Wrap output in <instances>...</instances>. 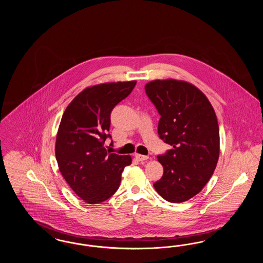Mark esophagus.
Returning a JSON list of instances; mask_svg holds the SVG:
<instances>
[{
  "instance_id": "1",
  "label": "esophagus",
  "mask_w": 263,
  "mask_h": 263,
  "mask_svg": "<svg viewBox=\"0 0 263 263\" xmlns=\"http://www.w3.org/2000/svg\"><path fill=\"white\" fill-rule=\"evenodd\" d=\"M135 158L137 159L138 161L142 162V161H146L149 159L148 156H143V155H140V154H135Z\"/></svg>"
}]
</instances>
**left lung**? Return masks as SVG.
Returning a JSON list of instances; mask_svg holds the SVG:
<instances>
[{"label": "left lung", "mask_w": 263, "mask_h": 263, "mask_svg": "<svg viewBox=\"0 0 263 263\" xmlns=\"http://www.w3.org/2000/svg\"><path fill=\"white\" fill-rule=\"evenodd\" d=\"M145 90L161 115L158 134L173 147L158 156L163 175L154 187L168 202L189 200L209 181L219 160L215 110L200 89L185 81L155 80Z\"/></svg>", "instance_id": "8db88e82"}]
</instances>
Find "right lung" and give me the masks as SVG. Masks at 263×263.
Instances as JSON below:
<instances>
[{
  "mask_svg": "<svg viewBox=\"0 0 263 263\" xmlns=\"http://www.w3.org/2000/svg\"><path fill=\"white\" fill-rule=\"evenodd\" d=\"M136 81L104 83L83 89L63 113L55 155L69 186L86 203L107 200L120 185L129 155L108 154L104 148L113 107L127 98Z\"/></svg>",
  "mask_w": 263,
  "mask_h": 263,
  "instance_id": "1",
  "label": "right lung"
}]
</instances>
